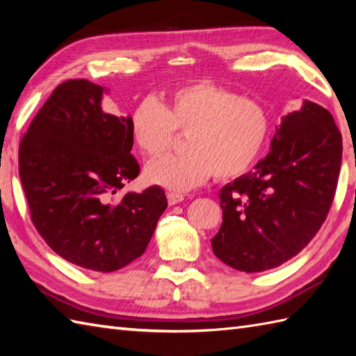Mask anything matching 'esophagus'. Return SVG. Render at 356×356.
<instances>
[{"instance_id":"1","label":"esophagus","mask_w":356,"mask_h":356,"mask_svg":"<svg viewBox=\"0 0 356 356\" xmlns=\"http://www.w3.org/2000/svg\"><path fill=\"white\" fill-rule=\"evenodd\" d=\"M166 199H168V203L170 205H177V203H180V202H184V195L182 194H179V193H172V191H170L168 194H166Z\"/></svg>"}]
</instances>
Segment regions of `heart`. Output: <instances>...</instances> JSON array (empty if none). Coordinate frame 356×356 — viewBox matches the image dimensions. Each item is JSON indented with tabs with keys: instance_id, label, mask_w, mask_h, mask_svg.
I'll return each mask as SVG.
<instances>
[{
	"instance_id": "1",
	"label": "heart",
	"mask_w": 356,
	"mask_h": 356,
	"mask_svg": "<svg viewBox=\"0 0 356 356\" xmlns=\"http://www.w3.org/2000/svg\"><path fill=\"white\" fill-rule=\"evenodd\" d=\"M270 111L257 97L241 96L213 82L184 86L157 102L140 101L130 115V134L143 156L159 157L186 133L184 156H168L147 165L151 184L188 191L213 176H243L259 161L269 140Z\"/></svg>"
}]
</instances>
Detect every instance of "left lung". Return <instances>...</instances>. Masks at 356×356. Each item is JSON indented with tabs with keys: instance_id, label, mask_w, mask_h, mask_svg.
<instances>
[{
	"instance_id": "8db88e82",
	"label": "left lung",
	"mask_w": 356,
	"mask_h": 356,
	"mask_svg": "<svg viewBox=\"0 0 356 356\" xmlns=\"http://www.w3.org/2000/svg\"><path fill=\"white\" fill-rule=\"evenodd\" d=\"M343 139L321 105L305 102L275 128L268 156L225 185L220 231L213 252L243 272L277 268L306 248L335 197Z\"/></svg>"
}]
</instances>
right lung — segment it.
<instances>
[{"label": "right lung", "mask_w": 356, "mask_h": 356, "mask_svg": "<svg viewBox=\"0 0 356 356\" xmlns=\"http://www.w3.org/2000/svg\"><path fill=\"white\" fill-rule=\"evenodd\" d=\"M102 87L59 84L19 142L30 218L53 251L76 266L113 272L138 259L168 200L161 186L111 197L139 176L130 118L101 107Z\"/></svg>", "instance_id": "obj_1"}]
</instances>
